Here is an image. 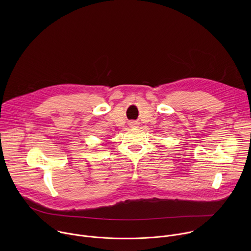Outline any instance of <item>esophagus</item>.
<instances>
[{
    "mask_svg": "<svg viewBox=\"0 0 251 251\" xmlns=\"http://www.w3.org/2000/svg\"><path fill=\"white\" fill-rule=\"evenodd\" d=\"M131 127H137V122H130Z\"/></svg>",
    "mask_w": 251,
    "mask_h": 251,
    "instance_id": "34e87169",
    "label": "esophagus"
}]
</instances>
